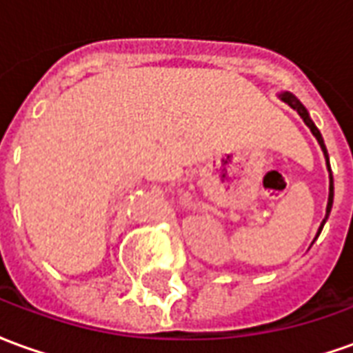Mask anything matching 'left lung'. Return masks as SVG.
Listing matches in <instances>:
<instances>
[{
    "instance_id": "obj_1",
    "label": "left lung",
    "mask_w": 353,
    "mask_h": 353,
    "mask_svg": "<svg viewBox=\"0 0 353 353\" xmlns=\"http://www.w3.org/2000/svg\"><path fill=\"white\" fill-rule=\"evenodd\" d=\"M280 98H281V100H283V101H285V103H288V105H291V108L295 109L296 113H299V115H301V119H303V121H304V124H306V126H308V128H310L312 134H314V136H316V139H318L319 147H321V151H323V154H325L327 170H329V172H331V166H329V154H327V149H325V143H323V138H321V134H319L318 126H316V124L312 123V119H310V115H308V111H306V108H304L303 103H301V101L296 100V96H293V94H291V92H281V94H280ZM333 196H334L333 176H331V174H329V200H327L325 219H323V223H321V225H319L318 236H319V232H321V229H323V225H325L327 217H329V214H331V208H333Z\"/></svg>"
}]
</instances>
